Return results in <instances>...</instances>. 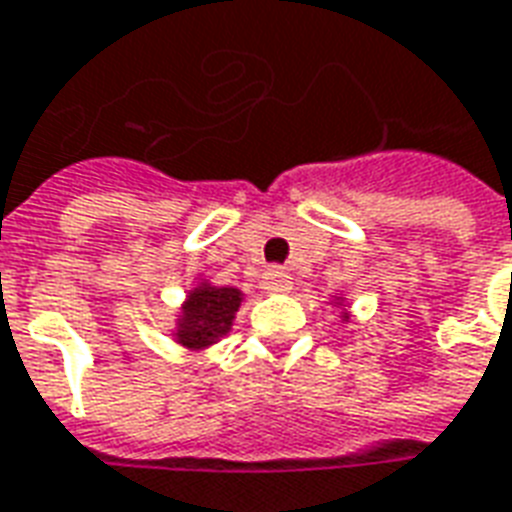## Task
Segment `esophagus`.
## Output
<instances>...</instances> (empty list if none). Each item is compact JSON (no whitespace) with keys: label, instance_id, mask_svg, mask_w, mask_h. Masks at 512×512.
<instances>
[{"label":"esophagus","instance_id":"34e87169","mask_svg":"<svg viewBox=\"0 0 512 512\" xmlns=\"http://www.w3.org/2000/svg\"><path fill=\"white\" fill-rule=\"evenodd\" d=\"M261 283H264V291H267V294H288L291 286H294V278H291L286 270L275 267V270L264 272Z\"/></svg>","mask_w":512,"mask_h":512}]
</instances>
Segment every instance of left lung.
<instances>
[{
	"label": "left lung",
	"mask_w": 512,
	"mask_h": 512,
	"mask_svg": "<svg viewBox=\"0 0 512 512\" xmlns=\"http://www.w3.org/2000/svg\"><path fill=\"white\" fill-rule=\"evenodd\" d=\"M332 305L334 307H343V313H340V321H348V318H351V313L345 310V307H348V305H345V297H334Z\"/></svg>",
	"instance_id": "8db88e82"
}]
</instances>
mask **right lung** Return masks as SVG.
<instances>
[{"instance_id":"obj_1","label":"right lung","mask_w":512,"mask_h":512,"mask_svg":"<svg viewBox=\"0 0 512 512\" xmlns=\"http://www.w3.org/2000/svg\"><path fill=\"white\" fill-rule=\"evenodd\" d=\"M242 305V291L232 286H213L207 280H199L188 291L186 302L180 305V315L175 321V343L188 351H205L221 337L232 332L234 315Z\"/></svg>"}]
</instances>
